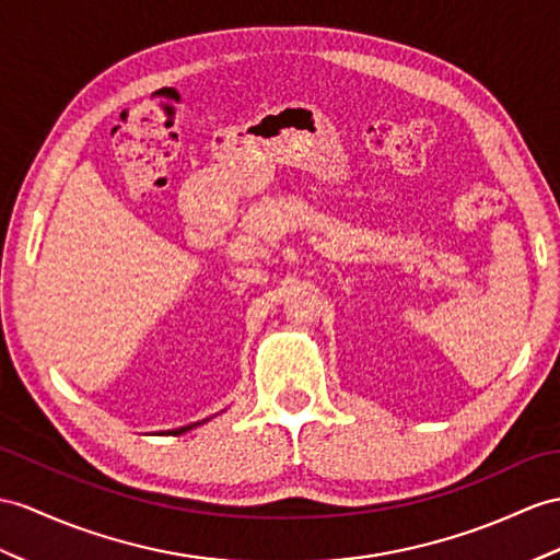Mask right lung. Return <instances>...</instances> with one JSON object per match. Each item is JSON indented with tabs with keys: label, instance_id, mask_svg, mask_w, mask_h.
<instances>
[{
	"label": "right lung",
	"instance_id": "right-lung-1",
	"mask_svg": "<svg viewBox=\"0 0 560 560\" xmlns=\"http://www.w3.org/2000/svg\"><path fill=\"white\" fill-rule=\"evenodd\" d=\"M209 420V418H207ZM203 422V420H201ZM201 422H192V425H187V428H177V430H173L171 434H183V432H187V430H192V428H197V425H201Z\"/></svg>",
	"mask_w": 560,
	"mask_h": 560
}]
</instances>
